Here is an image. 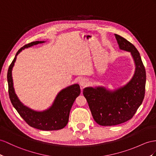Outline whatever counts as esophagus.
<instances>
[{"label":"esophagus","instance_id":"obj_1","mask_svg":"<svg viewBox=\"0 0 156 156\" xmlns=\"http://www.w3.org/2000/svg\"><path fill=\"white\" fill-rule=\"evenodd\" d=\"M87 83H88V81H87V79L85 78H82L80 80V84L82 87H85L86 86H87Z\"/></svg>","mask_w":156,"mask_h":156}]
</instances>
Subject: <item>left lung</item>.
<instances>
[{"mask_svg": "<svg viewBox=\"0 0 156 156\" xmlns=\"http://www.w3.org/2000/svg\"><path fill=\"white\" fill-rule=\"evenodd\" d=\"M119 49L130 52L135 64L133 78L126 85L111 90L104 86L87 87L83 94L93 118L99 125L113 126L133 118L144 98L146 74L139 52L133 44L115 34Z\"/></svg>", "mask_w": 156, "mask_h": 156, "instance_id": "1", "label": "left lung"}]
</instances>
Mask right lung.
Returning <instances> with one entry per match:
<instances>
[{
  "instance_id": "obj_1",
  "label": "right lung",
  "mask_w": 156,
  "mask_h": 156,
  "mask_svg": "<svg viewBox=\"0 0 156 156\" xmlns=\"http://www.w3.org/2000/svg\"><path fill=\"white\" fill-rule=\"evenodd\" d=\"M45 42L44 41L31 42L18 50L8 70L7 80L9 83V94L12 104L22 118L30 126L42 130H57L63 129L69 122L71 107L76 98L80 94L79 84L74 83L62 89L58 92L53 104L49 109L42 111H37L24 105L18 99L15 93L12 76V71L17 55L26 48Z\"/></svg>"
}]
</instances>
